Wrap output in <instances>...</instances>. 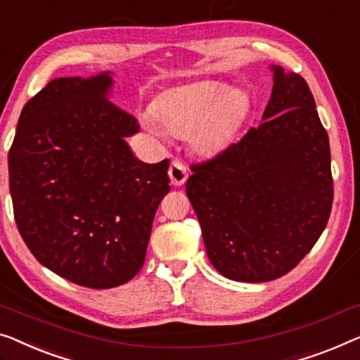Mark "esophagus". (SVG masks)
Segmentation results:
<instances>
[{
    "label": "esophagus",
    "instance_id": "1",
    "mask_svg": "<svg viewBox=\"0 0 360 360\" xmlns=\"http://www.w3.org/2000/svg\"><path fill=\"white\" fill-rule=\"evenodd\" d=\"M169 176H170L172 185L180 186L186 181V176H188V170H186L184 162H180L179 159H175V160H172V164L169 167Z\"/></svg>",
    "mask_w": 360,
    "mask_h": 360
}]
</instances>
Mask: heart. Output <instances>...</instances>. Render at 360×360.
Wrapping results in <instances>:
<instances>
[{"instance_id": "1", "label": "heart", "mask_w": 360, "mask_h": 360, "mask_svg": "<svg viewBox=\"0 0 360 360\" xmlns=\"http://www.w3.org/2000/svg\"><path fill=\"white\" fill-rule=\"evenodd\" d=\"M247 108L242 91L217 82H196L159 96L150 108L153 115H144L143 123L155 134L190 136L198 154L214 155L236 139Z\"/></svg>"}]
</instances>
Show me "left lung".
I'll return each mask as SVG.
<instances>
[{
	"label": "left lung",
	"instance_id": "left-lung-1",
	"mask_svg": "<svg viewBox=\"0 0 360 360\" xmlns=\"http://www.w3.org/2000/svg\"><path fill=\"white\" fill-rule=\"evenodd\" d=\"M274 71L263 122L193 164L186 195L207 258L242 283L288 274L314 248L333 206L330 139L304 77Z\"/></svg>",
	"mask_w": 360,
	"mask_h": 360
}]
</instances>
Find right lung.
I'll return each instance as SVG.
<instances>
[{
	"mask_svg": "<svg viewBox=\"0 0 360 360\" xmlns=\"http://www.w3.org/2000/svg\"><path fill=\"white\" fill-rule=\"evenodd\" d=\"M110 72L58 77L20 112L8 155L20 237L71 283L110 289L141 269L169 159L144 164L124 138L138 120L108 101Z\"/></svg>",
	"mask_w": 360,
	"mask_h": 360,
	"instance_id": "obj_1",
	"label": "right lung"
}]
</instances>
